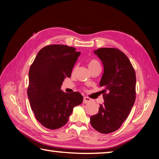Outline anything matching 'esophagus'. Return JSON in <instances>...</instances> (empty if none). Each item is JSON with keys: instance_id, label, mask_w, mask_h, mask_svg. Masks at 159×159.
I'll return each mask as SVG.
<instances>
[{"instance_id": "obj_1", "label": "esophagus", "mask_w": 159, "mask_h": 159, "mask_svg": "<svg viewBox=\"0 0 159 159\" xmlns=\"http://www.w3.org/2000/svg\"><path fill=\"white\" fill-rule=\"evenodd\" d=\"M90 101H91V99L88 98V97H84V98H83V103L84 104H87Z\"/></svg>"}]
</instances>
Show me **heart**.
I'll use <instances>...</instances> for the list:
<instances>
[{"mask_svg":"<svg viewBox=\"0 0 159 159\" xmlns=\"http://www.w3.org/2000/svg\"><path fill=\"white\" fill-rule=\"evenodd\" d=\"M98 65H100V64H99L98 61L95 60H90L88 61V67H89V69L93 68V67H95ZM75 69H76V68L74 67L73 69V72L75 71Z\"/></svg>","mask_w":159,"mask_h":159,"instance_id":"1","label":"heart"}]
</instances>
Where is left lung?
<instances>
[{
  "mask_svg": "<svg viewBox=\"0 0 159 159\" xmlns=\"http://www.w3.org/2000/svg\"><path fill=\"white\" fill-rule=\"evenodd\" d=\"M104 66L99 82L104 102L90 117L91 125L103 134L117 130L125 121L135 101V72L129 59L116 48L94 50ZM107 92V93H106Z\"/></svg>",
  "mask_w": 159,
  "mask_h": 159,
  "instance_id": "1",
  "label": "left lung"
}]
</instances>
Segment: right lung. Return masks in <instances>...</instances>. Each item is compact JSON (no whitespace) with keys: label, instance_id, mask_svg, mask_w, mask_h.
I'll use <instances>...</instances> for the list:
<instances>
[{"label":"right lung","instance_id":"right-lung-1","mask_svg":"<svg viewBox=\"0 0 159 159\" xmlns=\"http://www.w3.org/2000/svg\"><path fill=\"white\" fill-rule=\"evenodd\" d=\"M80 52L64 45H50L38 52L29 72L27 95L38 121L55 130L68 121L74 107L83 102L79 92L61 90L64 79L71 77Z\"/></svg>","mask_w":159,"mask_h":159}]
</instances>
